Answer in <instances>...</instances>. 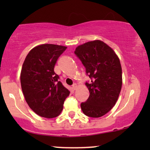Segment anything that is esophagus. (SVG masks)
Returning a JSON list of instances; mask_svg holds the SVG:
<instances>
[{
  "mask_svg": "<svg viewBox=\"0 0 150 150\" xmlns=\"http://www.w3.org/2000/svg\"><path fill=\"white\" fill-rule=\"evenodd\" d=\"M77 89V85L76 84H73V86H72V89L73 90H75Z\"/></svg>",
  "mask_w": 150,
  "mask_h": 150,
  "instance_id": "1",
  "label": "esophagus"
}]
</instances>
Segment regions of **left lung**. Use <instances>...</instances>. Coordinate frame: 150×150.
<instances>
[{
  "instance_id": "1",
  "label": "left lung",
  "mask_w": 150,
  "mask_h": 150,
  "mask_svg": "<svg viewBox=\"0 0 150 150\" xmlns=\"http://www.w3.org/2000/svg\"><path fill=\"white\" fill-rule=\"evenodd\" d=\"M75 53L92 80L85 83L89 96L86 102L81 104V109L87 116H103L116 104L121 90L123 80L119 58L109 46L100 40L78 46Z\"/></svg>"
}]
</instances>
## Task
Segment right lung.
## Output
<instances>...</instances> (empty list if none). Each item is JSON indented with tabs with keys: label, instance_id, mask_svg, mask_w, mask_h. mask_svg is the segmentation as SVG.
<instances>
[{
	"label": "right lung",
	"instance_id": "obj_1",
	"mask_svg": "<svg viewBox=\"0 0 150 150\" xmlns=\"http://www.w3.org/2000/svg\"><path fill=\"white\" fill-rule=\"evenodd\" d=\"M66 46L44 44L33 48L26 56L20 73L25 100L39 116L52 118L59 116L70 91L58 81L54 67Z\"/></svg>",
	"mask_w": 150,
	"mask_h": 150
}]
</instances>
